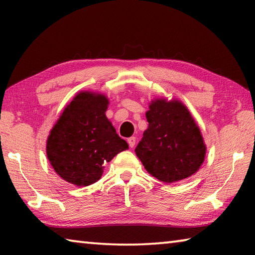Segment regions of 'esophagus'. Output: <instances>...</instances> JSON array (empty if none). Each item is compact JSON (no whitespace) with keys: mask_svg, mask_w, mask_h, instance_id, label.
I'll return each mask as SVG.
<instances>
[{"mask_svg":"<svg viewBox=\"0 0 255 255\" xmlns=\"http://www.w3.org/2000/svg\"><path fill=\"white\" fill-rule=\"evenodd\" d=\"M127 141H128V144H129V147H133V146H135V143H136V138L135 137H130V138H128Z\"/></svg>","mask_w":255,"mask_h":255,"instance_id":"obj_1","label":"esophagus"}]
</instances>
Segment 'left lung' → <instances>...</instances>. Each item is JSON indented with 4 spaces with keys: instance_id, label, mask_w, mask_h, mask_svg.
I'll return each mask as SVG.
<instances>
[{
    "instance_id": "8db88e82",
    "label": "left lung",
    "mask_w": 255,
    "mask_h": 255,
    "mask_svg": "<svg viewBox=\"0 0 255 255\" xmlns=\"http://www.w3.org/2000/svg\"><path fill=\"white\" fill-rule=\"evenodd\" d=\"M146 111L148 127L135 148L146 171L165 183L198 172L206 157L200 128L178 99L155 98Z\"/></svg>"
}]
</instances>
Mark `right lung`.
Returning a JSON list of instances; mask_svg holds the SVG:
<instances>
[{"label": "right lung", "mask_w": 255, "mask_h": 255, "mask_svg": "<svg viewBox=\"0 0 255 255\" xmlns=\"http://www.w3.org/2000/svg\"><path fill=\"white\" fill-rule=\"evenodd\" d=\"M109 99L81 91L64 108L47 138L50 165L63 180L88 187L101 179L106 163L128 149L107 118Z\"/></svg>", "instance_id": "1"}]
</instances>
